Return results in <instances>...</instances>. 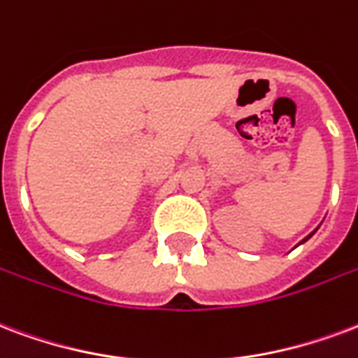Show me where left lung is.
Listing matches in <instances>:
<instances>
[{
    "label": "left lung",
    "instance_id": "8db88e82",
    "mask_svg": "<svg viewBox=\"0 0 358 358\" xmlns=\"http://www.w3.org/2000/svg\"><path fill=\"white\" fill-rule=\"evenodd\" d=\"M315 232H317V228H315V230H313V232H311V234H310V236H306V238H303V240H302V241H300V243H298V245H302L303 241H308V240H310L311 236H313V234H315Z\"/></svg>",
    "mask_w": 358,
    "mask_h": 358
}]
</instances>
